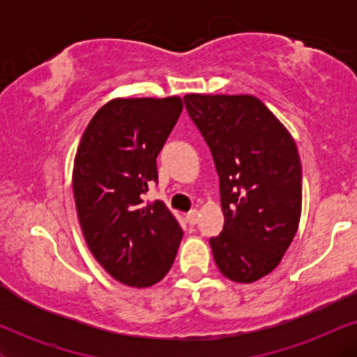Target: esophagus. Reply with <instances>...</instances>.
Masks as SVG:
<instances>
[{"label":"esophagus","instance_id":"esophagus-1","mask_svg":"<svg viewBox=\"0 0 357 357\" xmlns=\"http://www.w3.org/2000/svg\"><path fill=\"white\" fill-rule=\"evenodd\" d=\"M198 220H199V210H191L190 213H188L186 215V221L190 225H195V223H198Z\"/></svg>","mask_w":357,"mask_h":357}]
</instances>
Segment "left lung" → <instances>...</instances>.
Wrapping results in <instances>:
<instances>
[{
    "label": "left lung",
    "mask_w": 357,
    "mask_h": 357,
    "mask_svg": "<svg viewBox=\"0 0 357 357\" xmlns=\"http://www.w3.org/2000/svg\"><path fill=\"white\" fill-rule=\"evenodd\" d=\"M220 176L223 230L210 238L225 277L252 284L280 264L302 211V167L287 127L253 96H184Z\"/></svg>",
    "instance_id": "left-lung-1"
}]
</instances>
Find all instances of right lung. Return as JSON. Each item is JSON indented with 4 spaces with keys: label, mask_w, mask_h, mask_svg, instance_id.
<instances>
[{
    "label": "right lung",
    "mask_w": 357,
    "mask_h": 357,
    "mask_svg": "<svg viewBox=\"0 0 357 357\" xmlns=\"http://www.w3.org/2000/svg\"><path fill=\"white\" fill-rule=\"evenodd\" d=\"M183 110L178 96L109 100L90 119L73 159V198L85 243L121 284L144 289L162 280L183 230L159 199L155 158Z\"/></svg>",
    "instance_id": "1"
}]
</instances>
